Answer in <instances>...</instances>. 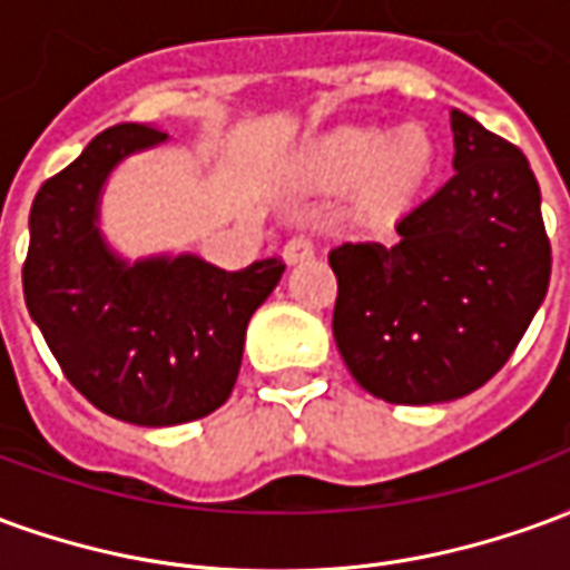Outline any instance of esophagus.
<instances>
[{
  "label": "esophagus",
  "instance_id": "1",
  "mask_svg": "<svg viewBox=\"0 0 570 570\" xmlns=\"http://www.w3.org/2000/svg\"><path fill=\"white\" fill-rule=\"evenodd\" d=\"M284 262L286 265H298V262H308L314 259V244H311L308 237H293V240H286L284 244Z\"/></svg>",
  "mask_w": 570,
  "mask_h": 570
}]
</instances>
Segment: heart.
Instances as JSON below:
<instances>
[{"instance_id": "b5f03b06", "label": "heart", "mask_w": 570, "mask_h": 570, "mask_svg": "<svg viewBox=\"0 0 570 570\" xmlns=\"http://www.w3.org/2000/svg\"><path fill=\"white\" fill-rule=\"evenodd\" d=\"M433 170V140L415 121L391 134L379 128H338L298 151L296 174L311 188L351 186V207L363 219H396L419 200Z\"/></svg>"}]
</instances>
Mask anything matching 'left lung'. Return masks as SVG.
<instances>
[{
	"instance_id": "8db88e82",
	"label": "left lung",
	"mask_w": 570,
	"mask_h": 570,
	"mask_svg": "<svg viewBox=\"0 0 570 570\" xmlns=\"http://www.w3.org/2000/svg\"><path fill=\"white\" fill-rule=\"evenodd\" d=\"M454 176L396 223L400 240L330 253L333 335L363 391L396 406L473 394L525 335L550 286L528 158L452 109Z\"/></svg>"
}]
</instances>
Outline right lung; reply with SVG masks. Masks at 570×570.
<instances>
[{
  "label": "right lung",
  "instance_id": "1",
  "mask_svg": "<svg viewBox=\"0 0 570 570\" xmlns=\"http://www.w3.org/2000/svg\"><path fill=\"white\" fill-rule=\"evenodd\" d=\"M167 142L151 125L97 134L30 210L23 298L51 354L94 406L140 428H174L223 406L244 335L284 274L277 259L225 272L195 253L130 262L100 228L118 164Z\"/></svg>",
  "mask_w": 570,
  "mask_h": 570
}]
</instances>
